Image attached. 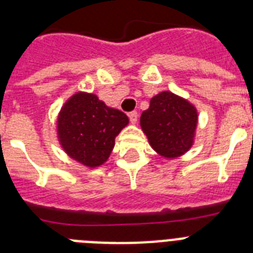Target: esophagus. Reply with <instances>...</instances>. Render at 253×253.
I'll use <instances>...</instances> for the list:
<instances>
[{"label":"esophagus","mask_w":253,"mask_h":253,"mask_svg":"<svg viewBox=\"0 0 253 253\" xmlns=\"http://www.w3.org/2000/svg\"><path fill=\"white\" fill-rule=\"evenodd\" d=\"M129 119H130L131 124H137V122H138V113H137V111H133V113L129 114Z\"/></svg>","instance_id":"esophagus-1"}]
</instances>
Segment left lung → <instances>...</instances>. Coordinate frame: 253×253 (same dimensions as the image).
<instances>
[{
    "instance_id": "left-lung-1",
    "label": "left lung",
    "mask_w": 253,
    "mask_h": 253,
    "mask_svg": "<svg viewBox=\"0 0 253 253\" xmlns=\"http://www.w3.org/2000/svg\"><path fill=\"white\" fill-rule=\"evenodd\" d=\"M199 114L195 105L171 91L154 95L140 115V128L163 158H177L194 146Z\"/></svg>"
}]
</instances>
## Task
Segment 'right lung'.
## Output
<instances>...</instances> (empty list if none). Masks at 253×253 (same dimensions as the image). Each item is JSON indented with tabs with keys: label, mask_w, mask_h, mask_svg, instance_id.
<instances>
[{
	"label": "right lung",
	"mask_w": 253,
	"mask_h": 253,
	"mask_svg": "<svg viewBox=\"0 0 253 253\" xmlns=\"http://www.w3.org/2000/svg\"><path fill=\"white\" fill-rule=\"evenodd\" d=\"M129 124L123 111L107 106L95 93H73L58 113L57 138L69 158L88 169L104 165L115 138Z\"/></svg>",
	"instance_id": "add662e5"
}]
</instances>
